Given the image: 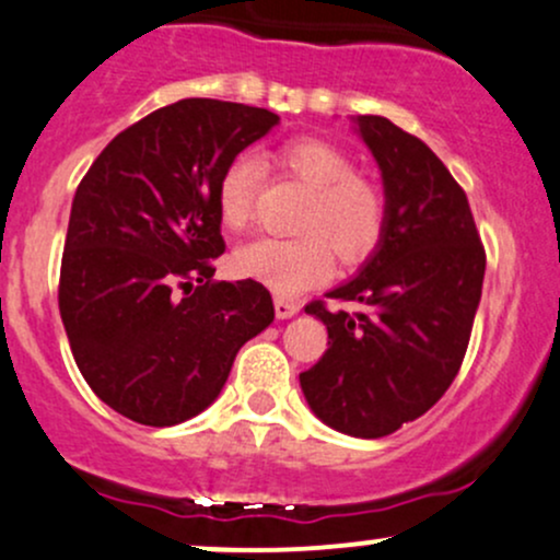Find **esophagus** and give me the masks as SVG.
Returning a JSON list of instances; mask_svg holds the SVG:
<instances>
[{
	"label": "esophagus",
	"mask_w": 560,
	"mask_h": 560,
	"mask_svg": "<svg viewBox=\"0 0 560 560\" xmlns=\"http://www.w3.org/2000/svg\"><path fill=\"white\" fill-rule=\"evenodd\" d=\"M273 308H276V316H279V318H292V316H298V313H300V305L294 303V300H287V298H276Z\"/></svg>",
	"instance_id": "34e87169"
}]
</instances>
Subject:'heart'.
I'll use <instances>...</instances> for the list:
<instances>
[{"instance_id": "1", "label": "heart", "mask_w": 560, "mask_h": 560, "mask_svg": "<svg viewBox=\"0 0 560 560\" xmlns=\"http://www.w3.org/2000/svg\"><path fill=\"white\" fill-rule=\"evenodd\" d=\"M279 164L311 188L300 218V236H260L244 244L233 266L244 279L260 281L279 298L318 284L331 270V249L342 262H355L377 247L383 236V199L364 177L353 175L350 159L327 140L298 138L281 145ZM260 159L238 153L218 180V214L225 229L247 225L257 186Z\"/></svg>"}]
</instances>
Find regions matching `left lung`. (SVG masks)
<instances>
[{"mask_svg":"<svg viewBox=\"0 0 560 560\" xmlns=\"http://www.w3.org/2000/svg\"><path fill=\"white\" fill-rule=\"evenodd\" d=\"M383 175V236L359 273L327 298L364 311H327L329 348L300 374V388L324 425L355 439H383L433 407L468 350L481 303V238L468 207L439 156L385 116H355Z\"/></svg>","mask_w":560,"mask_h":560,"instance_id":"8db88e82","label":"left lung"}]
</instances>
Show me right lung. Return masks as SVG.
<instances>
[{"mask_svg": "<svg viewBox=\"0 0 560 560\" xmlns=\"http://www.w3.org/2000/svg\"><path fill=\"white\" fill-rule=\"evenodd\" d=\"M276 125L268 108L186 97L116 135L79 183L60 318L95 396L140 425L205 411L273 322L260 281H212V262L225 252L220 175Z\"/></svg>", "mask_w": 560, "mask_h": 560, "instance_id": "add662e5", "label": "right lung"}]
</instances>
